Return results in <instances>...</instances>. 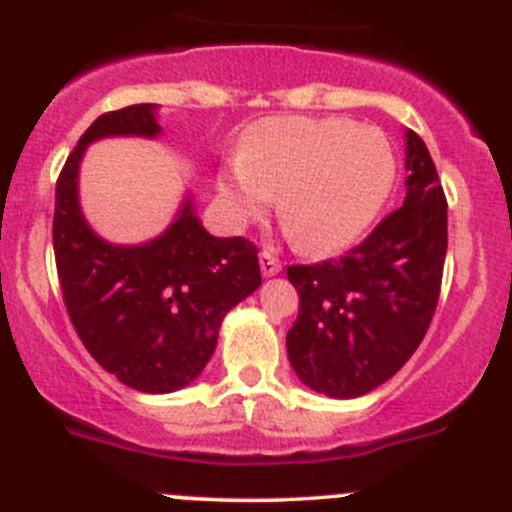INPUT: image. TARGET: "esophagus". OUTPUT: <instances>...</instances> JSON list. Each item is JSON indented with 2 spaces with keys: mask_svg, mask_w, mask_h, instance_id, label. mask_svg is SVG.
<instances>
[{
  "mask_svg": "<svg viewBox=\"0 0 512 512\" xmlns=\"http://www.w3.org/2000/svg\"><path fill=\"white\" fill-rule=\"evenodd\" d=\"M260 267H262V274H265V277H274V274L282 272V262H279L277 257L267 250L260 252Z\"/></svg>",
  "mask_w": 512,
  "mask_h": 512,
  "instance_id": "34e87169",
  "label": "esophagus"
}]
</instances>
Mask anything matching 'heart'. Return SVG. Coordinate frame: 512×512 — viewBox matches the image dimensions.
<instances>
[{
	"label": "heart",
	"instance_id": "obj_1",
	"mask_svg": "<svg viewBox=\"0 0 512 512\" xmlns=\"http://www.w3.org/2000/svg\"><path fill=\"white\" fill-rule=\"evenodd\" d=\"M397 159L380 129L343 117H267L247 129L238 161L218 176L235 225L262 218L279 196V220L301 250H346L383 213Z\"/></svg>",
	"mask_w": 512,
	"mask_h": 512
}]
</instances>
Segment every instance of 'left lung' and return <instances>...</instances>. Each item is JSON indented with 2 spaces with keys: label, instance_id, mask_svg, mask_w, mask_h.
<instances>
[{
  "label": "left lung",
  "instance_id": "1",
  "mask_svg": "<svg viewBox=\"0 0 512 512\" xmlns=\"http://www.w3.org/2000/svg\"><path fill=\"white\" fill-rule=\"evenodd\" d=\"M405 201L338 260L287 267L299 316L287 333L294 373L353 400L390 380L427 333L446 257V198L427 144L405 132Z\"/></svg>",
  "mask_w": 512,
  "mask_h": 512
}]
</instances>
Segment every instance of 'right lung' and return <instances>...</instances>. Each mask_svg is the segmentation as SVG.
<instances>
[{
  "label": "right lung",
  "mask_w": 512,
  "mask_h": 512,
  "mask_svg": "<svg viewBox=\"0 0 512 512\" xmlns=\"http://www.w3.org/2000/svg\"><path fill=\"white\" fill-rule=\"evenodd\" d=\"M157 105L105 112L80 137L56 184L53 252L63 301L88 353L149 395L186 387L211 360L225 314L262 284L257 247L215 238L186 193L174 223L139 245H115L85 220L80 161L105 137L157 139Z\"/></svg>",
  "instance_id": "add662e5"
}]
</instances>
